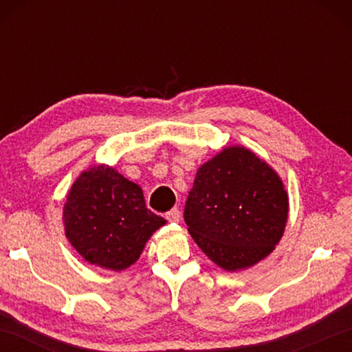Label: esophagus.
I'll return each mask as SVG.
<instances>
[{
  "label": "esophagus",
  "instance_id": "obj_1",
  "mask_svg": "<svg viewBox=\"0 0 352 352\" xmlns=\"http://www.w3.org/2000/svg\"><path fill=\"white\" fill-rule=\"evenodd\" d=\"M166 219H168V222H170V223H178L182 219V214L177 210V208H174V210H170L168 214H166Z\"/></svg>",
  "mask_w": 352,
  "mask_h": 352
}]
</instances>
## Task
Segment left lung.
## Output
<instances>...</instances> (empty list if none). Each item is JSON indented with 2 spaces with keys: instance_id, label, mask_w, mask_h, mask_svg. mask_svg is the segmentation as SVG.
<instances>
[{
  "instance_id": "obj_1",
  "label": "left lung",
  "mask_w": 352,
  "mask_h": 352,
  "mask_svg": "<svg viewBox=\"0 0 352 352\" xmlns=\"http://www.w3.org/2000/svg\"><path fill=\"white\" fill-rule=\"evenodd\" d=\"M287 217L281 177L243 146H226L200 166L184 206L189 234L226 272L265 259L281 241Z\"/></svg>"
}]
</instances>
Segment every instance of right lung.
I'll return each mask as SVG.
<instances>
[{"mask_svg": "<svg viewBox=\"0 0 352 352\" xmlns=\"http://www.w3.org/2000/svg\"><path fill=\"white\" fill-rule=\"evenodd\" d=\"M62 220L71 247L88 264L113 272L133 265L166 223L147 210L138 184L109 164L91 166L76 178Z\"/></svg>", "mask_w": 352, "mask_h": 352, "instance_id": "1", "label": "right lung"}]
</instances>
